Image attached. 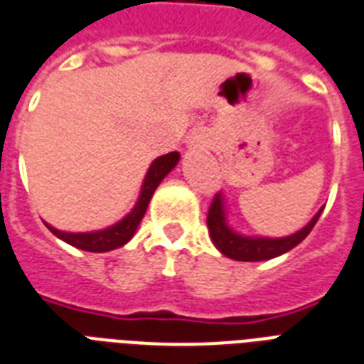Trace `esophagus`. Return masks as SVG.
Returning <instances> with one entry per match:
<instances>
[{
  "instance_id": "obj_1",
  "label": "esophagus",
  "mask_w": 364,
  "mask_h": 364,
  "mask_svg": "<svg viewBox=\"0 0 364 364\" xmlns=\"http://www.w3.org/2000/svg\"><path fill=\"white\" fill-rule=\"evenodd\" d=\"M190 146H193V148H207L208 136L201 131L193 132V136H191V140H190Z\"/></svg>"
}]
</instances>
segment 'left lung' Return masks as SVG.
Listing matches in <instances>:
<instances>
[{
    "mask_svg": "<svg viewBox=\"0 0 364 364\" xmlns=\"http://www.w3.org/2000/svg\"><path fill=\"white\" fill-rule=\"evenodd\" d=\"M325 205L314 214V218L298 232L284 235V237H266V235H245L237 232L235 228L230 224V208H228V199L224 191L214 197L213 205L208 208L207 226L208 235L214 247L220 250L222 255L239 262H262L272 260L277 256L289 252L300 245L304 239L308 237V233L314 230V226L319 220L321 213H323Z\"/></svg>",
    "mask_w": 364,
    "mask_h": 364,
    "instance_id": "1",
    "label": "left lung"
}]
</instances>
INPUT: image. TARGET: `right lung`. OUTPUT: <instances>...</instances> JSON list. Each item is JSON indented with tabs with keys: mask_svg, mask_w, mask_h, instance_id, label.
Returning a JSON list of instances; mask_svg holds the SVG:
<instances>
[{
	"mask_svg": "<svg viewBox=\"0 0 364 364\" xmlns=\"http://www.w3.org/2000/svg\"><path fill=\"white\" fill-rule=\"evenodd\" d=\"M178 151H171V154H165V156H159L157 159H154L150 167H148V173L144 176L134 207L112 226L102 228V230H92V232H62V230H56L55 226H50L47 222H45V226L49 228V232L58 239H62L64 243L72 245L75 249L87 250V252H108V250L119 249V247L129 243L132 235L136 233L138 224L142 222L144 214L148 210L154 191L157 190V186L161 184V180L178 165Z\"/></svg>",
	"mask_w": 364,
	"mask_h": 364,
	"instance_id": "add662e5",
	"label": "right lung"
}]
</instances>
